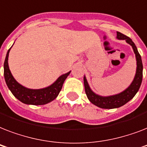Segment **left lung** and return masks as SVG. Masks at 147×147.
Returning <instances> with one entry per match:
<instances>
[{
	"label": "left lung",
	"mask_w": 147,
	"mask_h": 147,
	"mask_svg": "<svg viewBox=\"0 0 147 147\" xmlns=\"http://www.w3.org/2000/svg\"><path fill=\"white\" fill-rule=\"evenodd\" d=\"M117 40H125L128 44H130L132 47L134 52L136 55V60H137V70L135 74L134 78L130 85V86L126 88L121 93L110 96H100L99 94H95L90 88L86 77L84 76V85H85V90L86 95H87L88 100L93 104L96 105L98 107L104 108V109H113V108H117L121 106H123L125 104L130 100L135 94H137L139 91L143 79V63H142L141 56L138 53L137 47L135 46L134 42L132 40L127 36L123 35V33L120 32H117Z\"/></svg>",
	"instance_id": "1"
}]
</instances>
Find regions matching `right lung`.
I'll return each instance as SVG.
<instances>
[{"mask_svg":"<svg viewBox=\"0 0 147 147\" xmlns=\"http://www.w3.org/2000/svg\"><path fill=\"white\" fill-rule=\"evenodd\" d=\"M11 47L7 51L6 55L5 61L3 64V75L6 84L10 92H12L13 96L24 104L33 105H46L55 99L62 89L65 80L66 79L71 71L59 76L55 82L48 87L40 89L27 88L17 82L10 72L8 65V56Z\"/></svg>","mask_w":147,"mask_h":147,"instance_id":"right-lung-1","label":"right lung"}]
</instances>
